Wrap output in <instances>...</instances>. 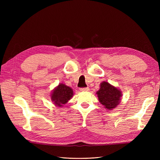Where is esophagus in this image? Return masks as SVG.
Here are the masks:
<instances>
[{
    "label": "esophagus",
    "instance_id": "esophagus-1",
    "mask_svg": "<svg viewBox=\"0 0 160 160\" xmlns=\"http://www.w3.org/2000/svg\"><path fill=\"white\" fill-rule=\"evenodd\" d=\"M89 90V88H81L80 91H88Z\"/></svg>",
    "mask_w": 160,
    "mask_h": 160
}]
</instances>
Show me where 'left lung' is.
<instances>
[{"label": "left lung", "instance_id": "left-lung-1", "mask_svg": "<svg viewBox=\"0 0 160 160\" xmlns=\"http://www.w3.org/2000/svg\"><path fill=\"white\" fill-rule=\"evenodd\" d=\"M99 102L109 110L115 109L119 104L122 92L117 88L103 81L100 84V89L96 93Z\"/></svg>", "mask_w": 160, "mask_h": 160}]
</instances>
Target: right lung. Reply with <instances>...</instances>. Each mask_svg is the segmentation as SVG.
I'll list each match as a JSON object with an SVG mask.
<instances>
[{
    "label": "right lung",
    "instance_id": "1",
    "mask_svg": "<svg viewBox=\"0 0 160 160\" xmlns=\"http://www.w3.org/2000/svg\"><path fill=\"white\" fill-rule=\"evenodd\" d=\"M73 96L72 89L65 84L60 83L52 91L51 98L56 106L62 107Z\"/></svg>",
    "mask_w": 160,
    "mask_h": 160
}]
</instances>
